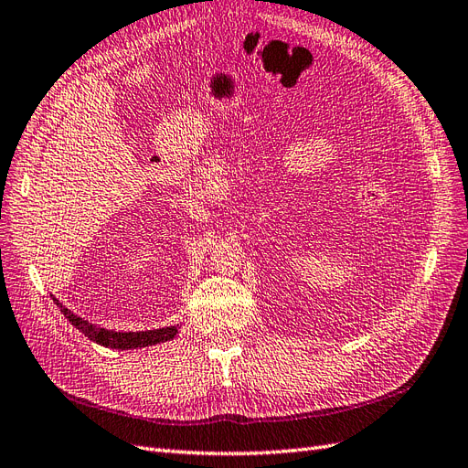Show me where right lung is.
<instances>
[{
  "label": "right lung",
  "instance_id": "1",
  "mask_svg": "<svg viewBox=\"0 0 468 468\" xmlns=\"http://www.w3.org/2000/svg\"><path fill=\"white\" fill-rule=\"evenodd\" d=\"M55 303L60 308V312L64 314V317L84 335L98 343L101 346H108V349H122V351H129V349H141V346H151V345H158V343H166L170 339L176 337L178 333V325H170V327H163V329H146V331H113V329H103L96 324H90L88 319L76 315L74 312H70L69 308L52 296Z\"/></svg>",
  "mask_w": 468,
  "mask_h": 468
}]
</instances>
